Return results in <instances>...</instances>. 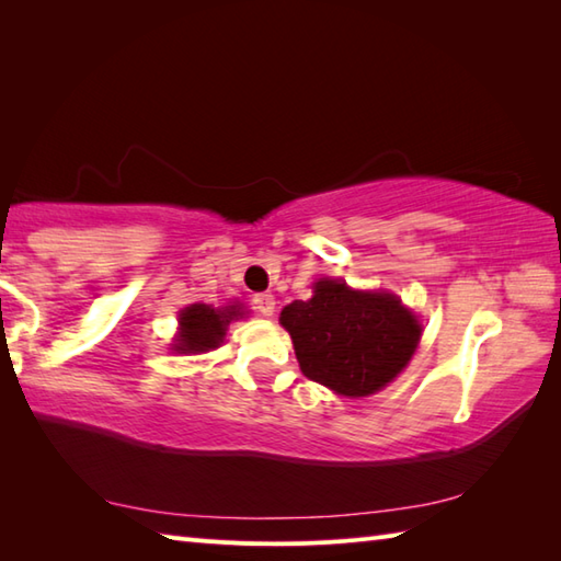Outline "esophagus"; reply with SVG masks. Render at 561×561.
Segmentation results:
<instances>
[{"instance_id":"obj_1","label":"esophagus","mask_w":561,"mask_h":561,"mask_svg":"<svg viewBox=\"0 0 561 561\" xmlns=\"http://www.w3.org/2000/svg\"><path fill=\"white\" fill-rule=\"evenodd\" d=\"M253 311L270 318L274 313V296L272 294H255L253 296Z\"/></svg>"}]
</instances>
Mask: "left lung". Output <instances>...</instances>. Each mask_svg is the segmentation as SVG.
<instances>
[{"instance_id": "1", "label": "left lung", "mask_w": 561, "mask_h": 561, "mask_svg": "<svg viewBox=\"0 0 561 561\" xmlns=\"http://www.w3.org/2000/svg\"><path fill=\"white\" fill-rule=\"evenodd\" d=\"M304 376L347 398L388 386L416 350L422 328L398 296L320 279L313 299L282 311Z\"/></svg>"}]
</instances>
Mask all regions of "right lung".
Instances as JSON below:
<instances>
[{
    "instance_id": "obj_1",
    "label": "right lung",
    "mask_w": 561,
    "mask_h": 561,
    "mask_svg": "<svg viewBox=\"0 0 561 561\" xmlns=\"http://www.w3.org/2000/svg\"><path fill=\"white\" fill-rule=\"evenodd\" d=\"M238 316H241L238 313V306H229L224 311L207 304H195L185 308L181 313V337H178L175 352L197 354L219 347V342L226 335V325Z\"/></svg>"
}]
</instances>
